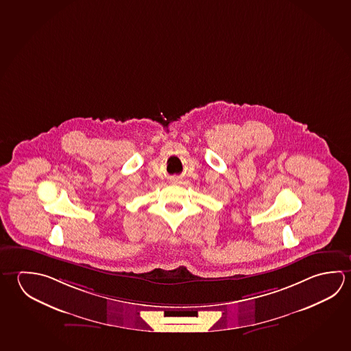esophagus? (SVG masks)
Listing matches in <instances>:
<instances>
[{"label": "esophagus", "instance_id": "obj_1", "mask_svg": "<svg viewBox=\"0 0 351 351\" xmlns=\"http://www.w3.org/2000/svg\"><path fill=\"white\" fill-rule=\"evenodd\" d=\"M173 182H178V178H173Z\"/></svg>", "mask_w": 351, "mask_h": 351}]
</instances>
